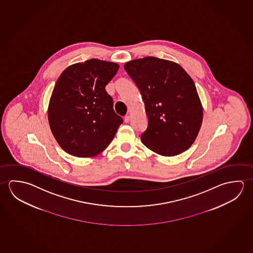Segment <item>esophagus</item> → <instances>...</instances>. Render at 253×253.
Masks as SVG:
<instances>
[{
    "instance_id": "1",
    "label": "esophagus",
    "mask_w": 253,
    "mask_h": 253,
    "mask_svg": "<svg viewBox=\"0 0 253 253\" xmlns=\"http://www.w3.org/2000/svg\"><path fill=\"white\" fill-rule=\"evenodd\" d=\"M124 121L126 123H128L129 121H130V117H129V116H126V117H125Z\"/></svg>"
}]
</instances>
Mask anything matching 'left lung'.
<instances>
[{
	"mask_svg": "<svg viewBox=\"0 0 253 253\" xmlns=\"http://www.w3.org/2000/svg\"><path fill=\"white\" fill-rule=\"evenodd\" d=\"M126 72L141 92L148 126L142 143L167 157L180 154L196 140L203 107L195 83L180 64L154 56L129 61Z\"/></svg>",
	"mask_w": 253,
	"mask_h": 253,
	"instance_id": "left-lung-1",
	"label": "left lung"
}]
</instances>
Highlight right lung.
Returning a JSON list of instances; mask_svg holds the SVG:
<instances>
[{
  "label": "right lung",
  "instance_id": "add662e5",
  "mask_svg": "<svg viewBox=\"0 0 253 253\" xmlns=\"http://www.w3.org/2000/svg\"><path fill=\"white\" fill-rule=\"evenodd\" d=\"M119 68L116 63L93 58L70 65L56 81L48 105V123L68 154L78 158L98 155L123 123L105 90Z\"/></svg>",
  "mask_w": 253,
  "mask_h": 253
}]
</instances>
